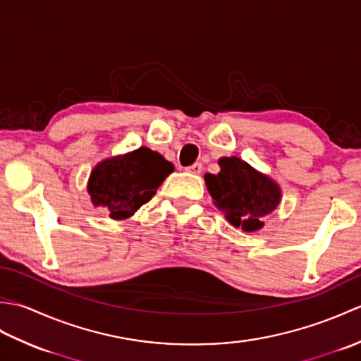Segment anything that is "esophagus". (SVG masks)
Masks as SVG:
<instances>
[{
	"label": "esophagus",
	"mask_w": 361,
	"mask_h": 361,
	"mask_svg": "<svg viewBox=\"0 0 361 361\" xmlns=\"http://www.w3.org/2000/svg\"><path fill=\"white\" fill-rule=\"evenodd\" d=\"M202 163H194L192 166H189V167H186V172H189V173H194V175H198L202 172Z\"/></svg>",
	"instance_id": "34e87169"
}]
</instances>
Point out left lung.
Masks as SVG:
<instances>
[{"instance_id":"1","label":"left lung","mask_w":361,"mask_h":361,"mask_svg":"<svg viewBox=\"0 0 361 361\" xmlns=\"http://www.w3.org/2000/svg\"><path fill=\"white\" fill-rule=\"evenodd\" d=\"M219 166L217 175H204L214 204L233 226L245 233L257 231L264 226V217L281 203L278 183L237 157L220 158Z\"/></svg>"}]
</instances>
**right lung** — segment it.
Listing matches in <instances>:
<instances>
[{"label":"right lung","instance_id":"1","mask_svg":"<svg viewBox=\"0 0 361 361\" xmlns=\"http://www.w3.org/2000/svg\"><path fill=\"white\" fill-rule=\"evenodd\" d=\"M173 164L147 147L101 161L88 180V194L96 208L124 220L155 195Z\"/></svg>","mask_w":361,"mask_h":361}]
</instances>
